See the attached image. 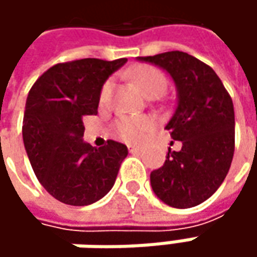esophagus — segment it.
<instances>
[{"label":"esophagus","mask_w":257,"mask_h":257,"mask_svg":"<svg viewBox=\"0 0 257 257\" xmlns=\"http://www.w3.org/2000/svg\"><path fill=\"white\" fill-rule=\"evenodd\" d=\"M140 150H142V149H140V147H137V146H133V144H130V146H128V152H130V153H139Z\"/></svg>","instance_id":"34e87169"}]
</instances>
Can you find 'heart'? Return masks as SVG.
Wrapping results in <instances>:
<instances>
[{
  "label": "heart",
  "mask_w": 257,
  "mask_h": 257,
  "mask_svg": "<svg viewBox=\"0 0 257 257\" xmlns=\"http://www.w3.org/2000/svg\"><path fill=\"white\" fill-rule=\"evenodd\" d=\"M128 75L132 77L134 84L140 88L144 95L162 94L167 87L166 75L153 65H136ZM111 81H105L100 91V100L105 101L111 93ZM154 123L149 117H130L123 115L115 121V132L125 142H142L147 134L153 130Z\"/></svg>",
  "instance_id": "obj_1"
}]
</instances>
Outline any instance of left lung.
Returning a JSON list of instances; mask_svg holds the SVG:
<instances>
[{
  "mask_svg": "<svg viewBox=\"0 0 257 257\" xmlns=\"http://www.w3.org/2000/svg\"><path fill=\"white\" fill-rule=\"evenodd\" d=\"M137 58L162 67L177 88V107L166 130L182 143V149H169L163 166L152 172L153 192L176 209L197 206L220 187L232 164V97L212 67L187 53L169 51Z\"/></svg>",
  "mask_w": 257,
  "mask_h": 257,
  "instance_id": "8db88e82",
  "label": "left lung"
}]
</instances>
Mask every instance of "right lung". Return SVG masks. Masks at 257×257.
<instances>
[{"label":"right lung","mask_w":257,"mask_h":257,"mask_svg":"<svg viewBox=\"0 0 257 257\" xmlns=\"http://www.w3.org/2000/svg\"><path fill=\"white\" fill-rule=\"evenodd\" d=\"M125 61L60 63L38 77L28 93L23 120L25 152L38 182L61 203L87 206L114 186L128 150L114 140L100 149L85 143L83 117L97 114L101 87Z\"/></svg>","instance_id":"right-lung-1"}]
</instances>
